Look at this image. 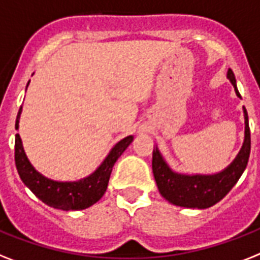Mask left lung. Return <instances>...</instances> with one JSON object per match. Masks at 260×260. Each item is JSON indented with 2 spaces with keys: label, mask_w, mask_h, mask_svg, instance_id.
Instances as JSON below:
<instances>
[{
  "label": "left lung",
  "mask_w": 260,
  "mask_h": 260,
  "mask_svg": "<svg viewBox=\"0 0 260 260\" xmlns=\"http://www.w3.org/2000/svg\"><path fill=\"white\" fill-rule=\"evenodd\" d=\"M227 79L234 86L235 94L241 96L237 79L231 69L227 70ZM244 139L235 159L222 171L214 174H183L174 171L167 164L158 146L153 151V173L160 195L171 205L186 209H209L229 194L247 166L251 149L250 127L246 107H243Z\"/></svg>",
  "instance_id": "obj_1"
}]
</instances>
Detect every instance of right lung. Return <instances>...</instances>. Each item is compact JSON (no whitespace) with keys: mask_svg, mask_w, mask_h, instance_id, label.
I'll use <instances>...</instances> for the list:
<instances>
[{"mask_svg":"<svg viewBox=\"0 0 260 260\" xmlns=\"http://www.w3.org/2000/svg\"><path fill=\"white\" fill-rule=\"evenodd\" d=\"M30 81L27 82L26 89ZM21 113H22V106L19 107L18 114H17L16 130H18L19 127ZM133 139H134V135H127L119 142L115 143L106 155V158L102 160V164L90 175L81 178L78 181L63 182L50 179L34 169L23 150L22 139L17 133L16 153H14L17 171H18L19 178L22 179L25 186L45 205L54 207V209L63 210V211L85 210L98 202L104 197L107 184H109L113 166L118 158L123 154V151L130 146Z\"/></svg>","mask_w":260,"mask_h":260,"instance_id":"right-lung-1","label":"right lung"}]
</instances>
